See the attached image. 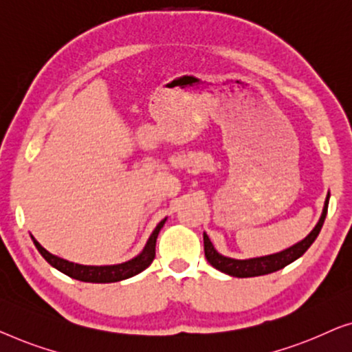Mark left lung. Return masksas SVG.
<instances>
[{
  "label": "left lung",
  "instance_id": "left-lung-1",
  "mask_svg": "<svg viewBox=\"0 0 352 352\" xmlns=\"http://www.w3.org/2000/svg\"><path fill=\"white\" fill-rule=\"evenodd\" d=\"M329 199H330V192L325 197L324 202V209L322 214H320V219L318 221V225L313 228V231L309 232L305 239H301L300 242H296L289 249H284L277 254H271V255H265V256H255V258H245V260H236V258H230V256H225L217 252V249L212 244L209 236L204 232V252H206V258L209 263L214 266L215 270L221 271L228 276L232 277H255V276H263V274H270L274 273V271H279L282 268H285L287 265L294 263L295 260H298L301 255L305 254L306 250L309 249L311 244L316 241V237L319 236L320 228L324 225L325 215H327V209H329Z\"/></svg>",
  "mask_w": 352,
  "mask_h": 352
}]
</instances>
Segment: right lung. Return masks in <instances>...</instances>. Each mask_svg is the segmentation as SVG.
<instances>
[{
  "instance_id": "add662e5",
  "label": "right lung",
  "mask_w": 352,
  "mask_h": 352,
  "mask_svg": "<svg viewBox=\"0 0 352 352\" xmlns=\"http://www.w3.org/2000/svg\"><path fill=\"white\" fill-rule=\"evenodd\" d=\"M166 220H161L155 231L151 232L150 239L146 241L143 250L137 256H133L132 260L124 261V263L118 265H105V266H89V265H78L73 261L63 260L60 256L52 255L51 252H47L39 242L32 236V241L34 247H36L39 254L43 255V258L47 261L49 265L60 271V273L73 277L76 280L82 282H94V284H108V282H120L129 279V277L142 273L143 270H146L151 265V261L155 260L156 255V239L160 234L161 228L164 226Z\"/></svg>"
}]
</instances>
